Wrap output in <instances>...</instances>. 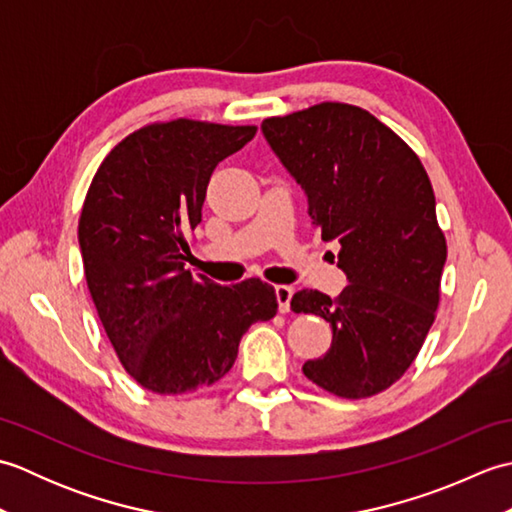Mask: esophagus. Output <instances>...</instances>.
Here are the masks:
<instances>
[{
	"mask_svg": "<svg viewBox=\"0 0 512 512\" xmlns=\"http://www.w3.org/2000/svg\"><path fill=\"white\" fill-rule=\"evenodd\" d=\"M275 295L279 301V312H290V301H292V295H295V288L281 284L275 288Z\"/></svg>",
	"mask_w": 512,
	"mask_h": 512,
	"instance_id": "1",
	"label": "esophagus"
}]
</instances>
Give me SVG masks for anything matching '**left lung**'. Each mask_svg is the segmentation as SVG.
<instances>
[{
	"label": "left lung",
	"mask_w": 512,
	"mask_h": 512,
	"mask_svg": "<svg viewBox=\"0 0 512 512\" xmlns=\"http://www.w3.org/2000/svg\"><path fill=\"white\" fill-rule=\"evenodd\" d=\"M262 129L350 279L334 299L303 288L290 301L332 328V347L303 374L339 398L376 396L416 361L436 321L447 237L431 180L394 129L350 103L270 116Z\"/></svg>",
	"instance_id": "8db88e82"
}]
</instances>
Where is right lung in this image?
Returning a JSON list of instances; mask_svg holds the SVG:
<instances>
[{"label": "right lung", "mask_w": 512, "mask_h": 512, "mask_svg": "<svg viewBox=\"0 0 512 512\" xmlns=\"http://www.w3.org/2000/svg\"><path fill=\"white\" fill-rule=\"evenodd\" d=\"M255 125L149 123L96 169L79 217L85 281L118 361L140 387L191 394L228 374L244 332L277 314L275 288L213 284L184 270L217 162Z\"/></svg>", "instance_id": "right-lung-1"}]
</instances>
